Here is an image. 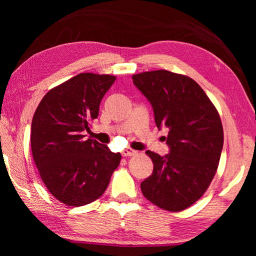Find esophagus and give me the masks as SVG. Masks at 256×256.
Segmentation results:
<instances>
[{"instance_id": "esophagus-1", "label": "esophagus", "mask_w": 256, "mask_h": 256, "mask_svg": "<svg viewBox=\"0 0 256 256\" xmlns=\"http://www.w3.org/2000/svg\"><path fill=\"white\" fill-rule=\"evenodd\" d=\"M138 154V150H134L132 148H125L122 150V155L123 156H133V155H136Z\"/></svg>"}]
</instances>
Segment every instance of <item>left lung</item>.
<instances>
[{"instance_id":"left-lung-1","label":"left lung","mask_w":256,"mask_h":256,"mask_svg":"<svg viewBox=\"0 0 256 256\" xmlns=\"http://www.w3.org/2000/svg\"><path fill=\"white\" fill-rule=\"evenodd\" d=\"M132 78L153 108L157 128H168L170 148L165 156L146 152L154 170L140 190L160 208L182 211L202 197L216 175L224 148L219 113L187 76L155 70Z\"/></svg>"}]
</instances>
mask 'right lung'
<instances>
[{
    "label": "right lung",
    "mask_w": 256,
    "mask_h": 256,
    "mask_svg": "<svg viewBox=\"0 0 256 256\" xmlns=\"http://www.w3.org/2000/svg\"><path fill=\"white\" fill-rule=\"evenodd\" d=\"M114 81V76L79 74L48 91L32 116L35 165L50 192L67 206L100 198L121 160V154L84 135Z\"/></svg>",
    "instance_id": "add662e5"
}]
</instances>
